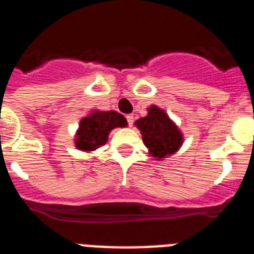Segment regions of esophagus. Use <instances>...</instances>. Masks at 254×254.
I'll use <instances>...</instances> for the list:
<instances>
[{
    "label": "esophagus",
    "instance_id": "esophagus-1",
    "mask_svg": "<svg viewBox=\"0 0 254 254\" xmlns=\"http://www.w3.org/2000/svg\"><path fill=\"white\" fill-rule=\"evenodd\" d=\"M126 118H127V122H128L129 127H132V126H133V122H134V117L132 116V114H128V116L126 117Z\"/></svg>",
    "mask_w": 254,
    "mask_h": 254
}]
</instances>
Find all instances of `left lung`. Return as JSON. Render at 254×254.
<instances>
[{
	"label": "left lung",
	"instance_id": "obj_1",
	"mask_svg": "<svg viewBox=\"0 0 254 254\" xmlns=\"http://www.w3.org/2000/svg\"><path fill=\"white\" fill-rule=\"evenodd\" d=\"M134 126L140 129L150 156L156 160H164L176 154L183 145L185 138L178 126L158 105H150L147 116L138 118Z\"/></svg>",
	"mask_w": 254,
	"mask_h": 254
}]
</instances>
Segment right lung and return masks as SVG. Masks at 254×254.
Instances as JSON below:
<instances>
[{
	"label": "right lung",
	"mask_w": 254,
	"mask_h": 254,
	"mask_svg": "<svg viewBox=\"0 0 254 254\" xmlns=\"http://www.w3.org/2000/svg\"><path fill=\"white\" fill-rule=\"evenodd\" d=\"M127 120L116 111H93L84 117L75 134V146L85 152L95 151L108 141L112 129L126 127Z\"/></svg>",
	"instance_id": "add662e5"
}]
</instances>
